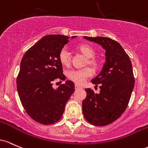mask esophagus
Returning a JSON list of instances; mask_svg holds the SVG:
<instances>
[{"mask_svg":"<svg viewBox=\"0 0 148 148\" xmlns=\"http://www.w3.org/2000/svg\"><path fill=\"white\" fill-rule=\"evenodd\" d=\"M75 89H80V87H79V85H77V84H75Z\"/></svg>","mask_w":148,"mask_h":148,"instance_id":"34e87169","label":"esophagus"}]
</instances>
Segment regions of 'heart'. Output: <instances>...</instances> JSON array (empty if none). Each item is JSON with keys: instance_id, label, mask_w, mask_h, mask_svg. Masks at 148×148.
<instances>
[{"instance_id": "heart-1", "label": "heart", "mask_w": 148, "mask_h": 148, "mask_svg": "<svg viewBox=\"0 0 148 148\" xmlns=\"http://www.w3.org/2000/svg\"><path fill=\"white\" fill-rule=\"evenodd\" d=\"M76 49L79 51L81 54H83L86 58H87V63L89 65L92 66L94 69H96L99 65V61L94 56L96 54L95 49L92 45L88 44H81L76 47ZM59 61L64 66H69L70 55L69 53L66 51V49H62L59 52ZM93 72L90 68H84L79 70H73L68 73L69 78L74 82L75 84L81 85L85 82L88 77L92 75Z\"/></svg>"}]
</instances>
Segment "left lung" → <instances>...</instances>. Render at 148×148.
Returning <instances> with one entry per match:
<instances>
[{
  "mask_svg": "<svg viewBox=\"0 0 148 148\" xmlns=\"http://www.w3.org/2000/svg\"><path fill=\"white\" fill-rule=\"evenodd\" d=\"M84 38L102 46L106 51V63L100 73L92 79L93 84L99 86L100 93L85 89L83 114L89 123L106 126L118 119L127 108L135 82L132 64L117 41L101 36Z\"/></svg>",
  "mask_w": 148,
  "mask_h": 148,
  "instance_id": "left-lung-1",
  "label": "left lung"
}]
</instances>
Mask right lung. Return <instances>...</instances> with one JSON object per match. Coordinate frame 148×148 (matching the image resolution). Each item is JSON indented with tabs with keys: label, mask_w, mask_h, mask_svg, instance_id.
I'll return each instance as SVG.
<instances>
[{
	"label": "right lung",
	"mask_w": 148,
	"mask_h": 148,
	"mask_svg": "<svg viewBox=\"0 0 148 148\" xmlns=\"http://www.w3.org/2000/svg\"><path fill=\"white\" fill-rule=\"evenodd\" d=\"M69 38L64 35L44 36L26 51L21 61L16 79L18 94L24 110L38 123L58 122L75 91L71 80L56 89L52 87L56 79H66L59 55Z\"/></svg>",
	"instance_id": "add662e5"
}]
</instances>
